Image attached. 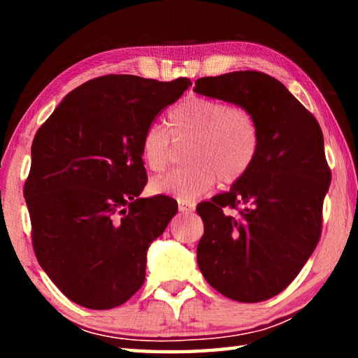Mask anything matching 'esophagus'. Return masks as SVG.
<instances>
[{
    "instance_id": "esophagus-1",
    "label": "esophagus",
    "mask_w": 358,
    "mask_h": 358,
    "mask_svg": "<svg viewBox=\"0 0 358 358\" xmlns=\"http://www.w3.org/2000/svg\"><path fill=\"white\" fill-rule=\"evenodd\" d=\"M178 210L181 213H191L194 210V203L187 202V201H178Z\"/></svg>"
}]
</instances>
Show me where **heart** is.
I'll return each instance as SVG.
<instances>
[{"label": "heart", "instance_id": "b5f03b06", "mask_svg": "<svg viewBox=\"0 0 358 358\" xmlns=\"http://www.w3.org/2000/svg\"><path fill=\"white\" fill-rule=\"evenodd\" d=\"M172 134L191 141L187 161L180 171L153 180L151 189L178 201H192L208 192L217 178L235 183L250 171L259 150V132L252 117L238 107L220 99H186L169 112ZM173 155V142L164 126L151 124L142 137V157L150 171L162 172Z\"/></svg>", "mask_w": 358, "mask_h": 358}]
</instances>
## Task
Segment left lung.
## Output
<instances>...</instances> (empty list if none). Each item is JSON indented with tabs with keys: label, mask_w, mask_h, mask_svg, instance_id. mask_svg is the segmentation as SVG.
<instances>
[{
	"label": "left lung",
	"mask_w": 358,
	"mask_h": 358,
	"mask_svg": "<svg viewBox=\"0 0 358 358\" xmlns=\"http://www.w3.org/2000/svg\"><path fill=\"white\" fill-rule=\"evenodd\" d=\"M194 92L252 117L259 150L243 178L197 205V264L227 299L256 303L282 292L316 248L331 173L317 120L276 78L235 71L196 80ZM235 208V214L227 210Z\"/></svg>",
	"instance_id": "obj_1"
}]
</instances>
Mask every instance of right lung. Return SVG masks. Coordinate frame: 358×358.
<instances>
[{"label":"right lung","mask_w":358,"mask_h":358,"mask_svg":"<svg viewBox=\"0 0 358 358\" xmlns=\"http://www.w3.org/2000/svg\"><path fill=\"white\" fill-rule=\"evenodd\" d=\"M189 78L104 76L66 96L36 132L25 201L38 262L77 305L110 310L142 287L150 245L177 215L141 197L142 137Z\"/></svg>","instance_id":"right-lung-1"}]
</instances>
